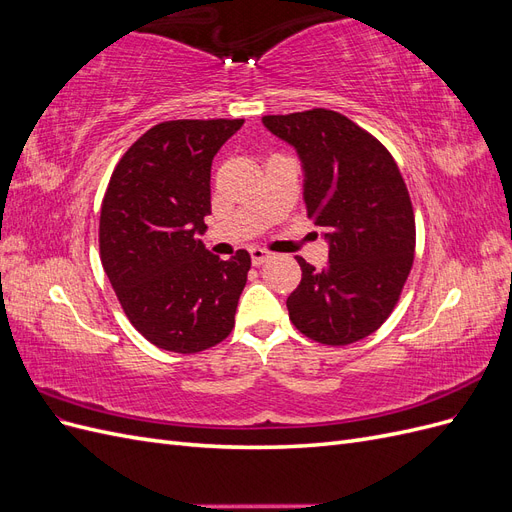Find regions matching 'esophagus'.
Listing matches in <instances>:
<instances>
[{"instance_id": "obj_1", "label": "esophagus", "mask_w": 512, "mask_h": 512, "mask_svg": "<svg viewBox=\"0 0 512 512\" xmlns=\"http://www.w3.org/2000/svg\"><path fill=\"white\" fill-rule=\"evenodd\" d=\"M250 256H252V265H254V267H260V265H262V262H265V260H269L271 252H267V250H262V247H252V250H250Z\"/></svg>"}]
</instances>
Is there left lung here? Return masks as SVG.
<instances>
[{"mask_svg":"<svg viewBox=\"0 0 512 512\" xmlns=\"http://www.w3.org/2000/svg\"><path fill=\"white\" fill-rule=\"evenodd\" d=\"M262 123L297 149L307 218L324 228L329 265L297 256L301 284L286 305L314 342L348 346L391 316L414 262V209L399 168L376 136L327 108L267 115Z\"/></svg>","mask_w":512,"mask_h":512,"instance_id":"8db88e82","label":"left lung"}]
</instances>
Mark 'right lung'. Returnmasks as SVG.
I'll return each instance as SVG.
<instances>
[{
    "mask_svg": "<svg viewBox=\"0 0 512 512\" xmlns=\"http://www.w3.org/2000/svg\"><path fill=\"white\" fill-rule=\"evenodd\" d=\"M243 119H177L123 153L102 200L100 258L132 327L162 350L194 354L226 339L252 267L213 256L211 162Z\"/></svg>",
    "mask_w": 512,
    "mask_h": 512,
    "instance_id": "1",
    "label": "right lung"
}]
</instances>
